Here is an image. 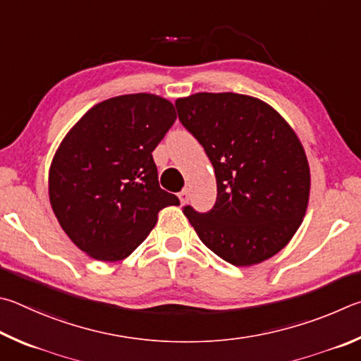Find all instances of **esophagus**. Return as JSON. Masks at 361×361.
<instances>
[{
  "label": "esophagus",
  "mask_w": 361,
  "mask_h": 361,
  "mask_svg": "<svg viewBox=\"0 0 361 361\" xmlns=\"http://www.w3.org/2000/svg\"><path fill=\"white\" fill-rule=\"evenodd\" d=\"M177 197H179V200H180V203H182V204H185L187 201H188V190H182V192H179V193H177Z\"/></svg>",
  "instance_id": "1"
}]
</instances>
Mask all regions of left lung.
<instances>
[{"label": "left lung", "instance_id": "8db88e82", "mask_svg": "<svg viewBox=\"0 0 361 361\" xmlns=\"http://www.w3.org/2000/svg\"><path fill=\"white\" fill-rule=\"evenodd\" d=\"M176 109L217 179L211 211L184 206L201 241L235 267L276 255L301 225L311 188L295 131L273 107L245 94L197 93L177 99Z\"/></svg>", "mask_w": 361, "mask_h": 361}]
</instances>
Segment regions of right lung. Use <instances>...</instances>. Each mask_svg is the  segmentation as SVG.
Here are the masks:
<instances>
[{
    "label": "right lung",
    "instance_id": "add662e5",
    "mask_svg": "<svg viewBox=\"0 0 361 361\" xmlns=\"http://www.w3.org/2000/svg\"><path fill=\"white\" fill-rule=\"evenodd\" d=\"M174 106L150 93L93 106L63 139L49 173V197L69 239L101 262L123 260L179 206L158 184L152 152L176 122Z\"/></svg>",
    "mask_w": 361,
    "mask_h": 361
}]
</instances>
